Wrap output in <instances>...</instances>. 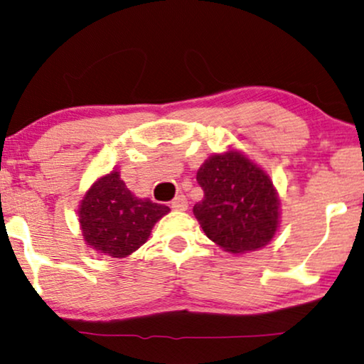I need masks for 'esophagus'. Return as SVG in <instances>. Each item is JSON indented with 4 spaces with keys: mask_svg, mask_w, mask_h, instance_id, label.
I'll list each match as a JSON object with an SVG mask.
<instances>
[{
    "mask_svg": "<svg viewBox=\"0 0 364 364\" xmlns=\"http://www.w3.org/2000/svg\"><path fill=\"white\" fill-rule=\"evenodd\" d=\"M171 208L174 211H186L188 210V200L186 196L183 195H178L174 200L171 201Z\"/></svg>",
    "mask_w": 364,
    "mask_h": 364,
    "instance_id": "34e87169",
    "label": "esophagus"
}]
</instances>
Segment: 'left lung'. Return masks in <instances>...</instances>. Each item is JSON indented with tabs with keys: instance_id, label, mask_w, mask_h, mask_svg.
I'll return each mask as SVG.
<instances>
[{
	"instance_id": "obj_1",
	"label": "left lung",
	"mask_w": 364,
	"mask_h": 364,
	"mask_svg": "<svg viewBox=\"0 0 364 364\" xmlns=\"http://www.w3.org/2000/svg\"><path fill=\"white\" fill-rule=\"evenodd\" d=\"M205 196L193 208L205 235L226 253L264 248L281 223V201L268 171L235 146L205 159L196 173Z\"/></svg>"
}]
</instances>
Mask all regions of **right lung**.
I'll list each match as a JSON object with an SVG mask.
<instances>
[{
    "mask_svg": "<svg viewBox=\"0 0 364 364\" xmlns=\"http://www.w3.org/2000/svg\"><path fill=\"white\" fill-rule=\"evenodd\" d=\"M171 211L128 190L119 169L101 174L81 198L77 220L85 245L95 253L126 258L146 243L153 226Z\"/></svg>",
    "mask_w": 364,
    "mask_h": 364,
    "instance_id": "obj_1",
    "label": "right lung"
}]
</instances>
